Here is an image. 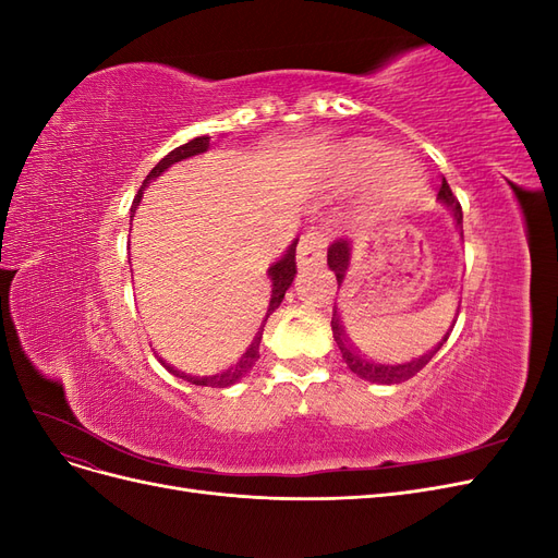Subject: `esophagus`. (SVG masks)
<instances>
[{
  "mask_svg": "<svg viewBox=\"0 0 558 558\" xmlns=\"http://www.w3.org/2000/svg\"><path fill=\"white\" fill-rule=\"evenodd\" d=\"M326 258V234L320 230H310L302 234V240L298 244V267L300 269H310L324 265Z\"/></svg>",
  "mask_w": 558,
  "mask_h": 558,
  "instance_id": "esophagus-1",
  "label": "esophagus"
}]
</instances>
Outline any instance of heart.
<instances>
[{
  "mask_svg": "<svg viewBox=\"0 0 558 558\" xmlns=\"http://www.w3.org/2000/svg\"><path fill=\"white\" fill-rule=\"evenodd\" d=\"M342 162L344 172L356 181L379 174L373 197L375 205L384 209L404 205L424 185V174L412 158L393 156V150L379 142L361 140L349 144L342 154Z\"/></svg>",
  "mask_w": 558,
  "mask_h": 558,
  "instance_id": "heart-1",
  "label": "heart"
}]
</instances>
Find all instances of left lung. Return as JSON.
Instances as JSON below:
<instances>
[{
  "instance_id": "8db88e82",
  "label": "left lung",
  "mask_w": 558,
  "mask_h": 558,
  "mask_svg": "<svg viewBox=\"0 0 558 558\" xmlns=\"http://www.w3.org/2000/svg\"><path fill=\"white\" fill-rule=\"evenodd\" d=\"M437 199H440V205H445L451 211V216L456 218V226H459V230H461V238H463V211H461L459 199H456V195L451 193L447 179H442V185H440V193H437ZM349 265H351V244L342 242V240L335 242L328 248V267L332 269L335 277H337V286L344 283L347 272H349ZM456 316H459V310H456ZM453 324H456V318L451 320V326L445 332L442 340L437 342L430 351H426L424 356L412 359L408 363H377V361L365 359L361 351H356V349L351 347V342L347 340V335H344V328H342V318H340V314H337V307L332 310V320H330L332 337H335L337 347H340V351H342V359H344L347 367L356 377H361L365 381H373V384H400V381L412 379L421 367H426V363L447 342V337H449Z\"/></svg>"
}]
</instances>
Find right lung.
<instances>
[{
  "label": "right lung",
  "instance_id": "obj_1",
  "mask_svg": "<svg viewBox=\"0 0 558 558\" xmlns=\"http://www.w3.org/2000/svg\"><path fill=\"white\" fill-rule=\"evenodd\" d=\"M205 150H209V137H195V140H191L189 144H181L179 148H174L172 154H167L154 170L148 172V177L144 179V183H142V189H140V193H137V197H134V202H132V216H134V211L140 209V202H142V197H144V189L146 185L150 183V181H156L162 172H167L170 170L172 165H177V162H181V160H189V158H193V156H199V154H205ZM132 216H130V226H132ZM295 246H298V240L283 251V256L277 260V263H272L267 267V277H269V281H272V293H269V305H267V312H265V318H263V324H260V328H258V332H256V337H253V342L248 344V349L242 353V359L234 363V365H230L228 369H223V373H216V375H205V377H193V375H185V373H179V369H174L170 363H165V361H160L167 369H170V373L174 375V377H179V379H183V381H189V384H195V386H211V388H228V386H232V384H238L248 369L256 365V361L260 359V340H263V328H265V324H267V318H269V314H272L279 305H281V300H283V295H286V291L291 289V283H293V279H295Z\"/></svg>",
  "mask_w": 558,
  "mask_h": 558
}]
</instances>
